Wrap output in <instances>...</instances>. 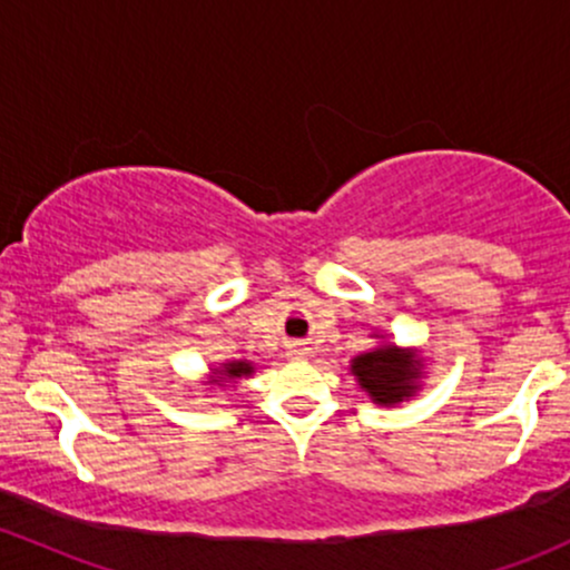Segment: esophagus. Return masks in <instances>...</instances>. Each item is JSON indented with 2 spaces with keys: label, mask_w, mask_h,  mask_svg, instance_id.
I'll return each instance as SVG.
<instances>
[{
  "label": "esophagus",
  "mask_w": 570,
  "mask_h": 570,
  "mask_svg": "<svg viewBox=\"0 0 570 570\" xmlns=\"http://www.w3.org/2000/svg\"><path fill=\"white\" fill-rule=\"evenodd\" d=\"M308 352H311V350L303 344V341H295V344L289 346V355H292V357H308Z\"/></svg>",
  "instance_id": "34e87169"
}]
</instances>
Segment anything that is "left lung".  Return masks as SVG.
Returning <instances> with one entry per match:
<instances>
[{
    "label": "left lung",
    "mask_w": 570,
    "mask_h": 570,
    "mask_svg": "<svg viewBox=\"0 0 570 570\" xmlns=\"http://www.w3.org/2000/svg\"><path fill=\"white\" fill-rule=\"evenodd\" d=\"M352 374L361 380L365 393L376 404H395L415 391L412 380L417 376V361H412L406 352H399L395 346H382V350L355 357Z\"/></svg>",
    "instance_id": "8db88e82"
}]
</instances>
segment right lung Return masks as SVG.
Returning <instances> with one entry per match:
<instances>
[{"label": "right lung", "instance_id": "right-lung-1", "mask_svg": "<svg viewBox=\"0 0 570 570\" xmlns=\"http://www.w3.org/2000/svg\"><path fill=\"white\" fill-rule=\"evenodd\" d=\"M243 374H250L248 363H229V365H226V376H243Z\"/></svg>", "mask_w": 570, "mask_h": 570}]
</instances>
